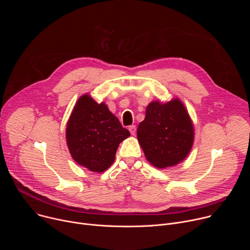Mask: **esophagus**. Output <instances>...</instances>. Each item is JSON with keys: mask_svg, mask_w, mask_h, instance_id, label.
Returning <instances> with one entry per match:
<instances>
[{"mask_svg": "<svg viewBox=\"0 0 250 250\" xmlns=\"http://www.w3.org/2000/svg\"><path fill=\"white\" fill-rule=\"evenodd\" d=\"M128 130H129V132H130L131 135H134L135 132H136V127H135V125H130V126H128Z\"/></svg>", "mask_w": 250, "mask_h": 250, "instance_id": "esophagus-1", "label": "esophagus"}]
</instances>
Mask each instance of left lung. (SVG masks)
<instances>
[{
    "label": "left lung",
    "mask_w": 250,
    "mask_h": 250,
    "mask_svg": "<svg viewBox=\"0 0 250 250\" xmlns=\"http://www.w3.org/2000/svg\"><path fill=\"white\" fill-rule=\"evenodd\" d=\"M194 125L184 104L178 98L153 101L137 127V140L150 164L159 169L175 166L190 153Z\"/></svg>",
    "instance_id": "left-lung-1"
}]
</instances>
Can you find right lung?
Returning <instances> with one entry per match:
<instances>
[{
  "mask_svg": "<svg viewBox=\"0 0 250 250\" xmlns=\"http://www.w3.org/2000/svg\"><path fill=\"white\" fill-rule=\"evenodd\" d=\"M129 135L108 105L89 94L78 99L66 125L71 156L80 166L98 173L114 163L120 144Z\"/></svg>",
  "mask_w": 250,
  "mask_h": 250,
  "instance_id": "obj_1",
  "label": "right lung"
}]
</instances>
